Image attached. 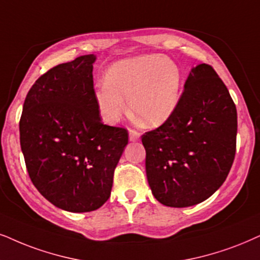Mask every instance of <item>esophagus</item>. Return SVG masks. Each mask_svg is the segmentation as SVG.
Returning a JSON list of instances; mask_svg holds the SVG:
<instances>
[{"label":"esophagus","mask_w":260,"mask_h":260,"mask_svg":"<svg viewBox=\"0 0 260 260\" xmlns=\"http://www.w3.org/2000/svg\"><path fill=\"white\" fill-rule=\"evenodd\" d=\"M140 138V133L138 132V131H134V129H131L129 131V140L131 141H138Z\"/></svg>","instance_id":"obj_1"}]
</instances>
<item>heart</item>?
Listing matches in <instances>:
<instances>
[{
    "label": "heart",
    "instance_id": "b5f03b06",
    "mask_svg": "<svg viewBox=\"0 0 260 260\" xmlns=\"http://www.w3.org/2000/svg\"><path fill=\"white\" fill-rule=\"evenodd\" d=\"M181 70L172 58L147 54L117 61L107 72L106 83L94 91L98 110L109 124L120 121L128 107L147 126L172 117L181 97Z\"/></svg>",
    "mask_w": 260,
    "mask_h": 260
}]
</instances>
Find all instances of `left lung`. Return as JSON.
Wrapping results in <instances>:
<instances>
[{
  "mask_svg": "<svg viewBox=\"0 0 260 260\" xmlns=\"http://www.w3.org/2000/svg\"><path fill=\"white\" fill-rule=\"evenodd\" d=\"M238 114L210 64L190 71L172 117L141 136L154 198L170 208L204 202L225 181L236 151Z\"/></svg>",
  "mask_w": 260,
  "mask_h": 260,
  "instance_id": "1",
  "label": "left lung"
}]
</instances>
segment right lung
<instances>
[{
	"label": "right lung",
	"instance_id": "1",
	"mask_svg": "<svg viewBox=\"0 0 260 260\" xmlns=\"http://www.w3.org/2000/svg\"><path fill=\"white\" fill-rule=\"evenodd\" d=\"M93 54L55 66L25 98L19 122L29 179L55 206L70 212L100 209L109 199L126 128L100 117L93 88Z\"/></svg>",
	"mask_w": 260,
	"mask_h": 260
}]
</instances>
